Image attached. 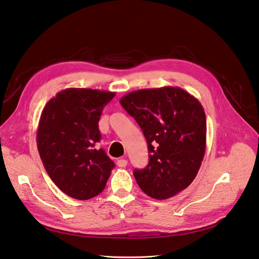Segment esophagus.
Wrapping results in <instances>:
<instances>
[{"label":"esophagus","instance_id":"1","mask_svg":"<svg viewBox=\"0 0 259 259\" xmlns=\"http://www.w3.org/2000/svg\"><path fill=\"white\" fill-rule=\"evenodd\" d=\"M116 164L118 167H125L127 165V160L126 159H118L116 161Z\"/></svg>","mask_w":259,"mask_h":259}]
</instances>
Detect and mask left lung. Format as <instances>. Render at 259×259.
Here are the masks:
<instances>
[{"label": "left lung", "mask_w": 259, "mask_h": 259, "mask_svg": "<svg viewBox=\"0 0 259 259\" xmlns=\"http://www.w3.org/2000/svg\"><path fill=\"white\" fill-rule=\"evenodd\" d=\"M120 103L148 144V164L134 170L138 186L156 199L185 190L196 178L206 150V114L200 102L182 88L161 87L132 92Z\"/></svg>", "instance_id": "1"}]
</instances>
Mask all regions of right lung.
<instances>
[{"label": "right lung", "instance_id": "add662e5", "mask_svg": "<svg viewBox=\"0 0 259 259\" xmlns=\"http://www.w3.org/2000/svg\"><path fill=\"white\" fill-rule=\"evenodd\" d=\"M115 93L67 88L48 101L37 131L38 151L49 177L69 197L86 200L100 194L115 166L98 148L103 108Z\"/></svg>", "mask_w": 259, "mask_h": 259}]
</instances>
